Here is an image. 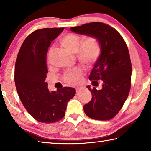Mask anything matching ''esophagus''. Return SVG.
Wrapping results in <instances>:
<instances>
[{"mask_svg": "<svg viewBox=\"0 0 151 151\" xmlns=\"http://www.w3.org/2000/svg\"><path fill=\"white\" fill-rule=\"evenodd\" d=\"M83 90V87H82V86H80V87H77L76 88V93H79V92H81V91Z\"/></svg>", "mask_w": 151, "mask_h": 151, "instance_id": "esophagus-1", "label": "esophagus"}]
</instances>
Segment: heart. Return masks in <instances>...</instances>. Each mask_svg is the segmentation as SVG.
Wrapping results in <instances>:
<instances>
[{
	"label": "heart",
	"mask_w": 151,
	"mask_h": 151,
	"mask_svg": "<svg viewBox=\"0 0 151 151\" xmlns=\"http://www.w3.org/2000/svg\"><path fill=\"white\" fill-rule=\"evenodd\" d=\"M83 37L76 33H67L59 39L60 45L72 52H76V57L85 66H91L96 62L101 55L100 43L96 37L88 36L82 40ZM52 50H49V55ZM83 71L80 67H75L66 71L64 74V81L69 85H75L78 83Z\"/></svg>",
	"instance_id": "obj_1"
}]
</instances>
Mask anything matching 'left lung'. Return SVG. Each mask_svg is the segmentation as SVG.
I'll return each instance as SVG.
<instances>
[{"instance_id":"obj_1","label":"left lung","mask_w":151,"mask_h":151,"mask_svg":"<svg viewBox=\"0 0 151 151\" xmlns=\"http://www.w3.org/2000/svg\"><path fill=\"white\" fill-rule=\"evenodd\" d=\"M70 30L96 37L101 48L89 80L94 86H98L97 81L101 80L102 89L87 86L92 99L84 105V111L93 119H111L122 109L131 89L132 65L126 42L115 29L103 22H90L71 27Z\"/></svg>"}]
</instances>
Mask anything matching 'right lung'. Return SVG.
I'll return each instance as SVG.
<instances>
[{"mask_svg":"<svg viewBox=\"0 0 151 151\" xmlns=\"http://www.w3.org/2000/svg\"><path fill=\"white\" fill-rule=\"evenodd\" d=\"M63 30L45 28L35 30L24 40L16 59L17 93L27 112L40 122L52 123L62 119L67 103L76 93L75 88L68 86L49 92L45 81L48 47Z\"/></svg>","mask_w":151,"mask_h":151,"instance_id":"1","label":"right lung"}]
</instances>
